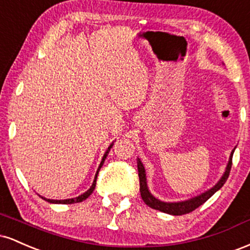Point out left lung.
<instances>
[{"label": "left lung", "mask_w": 250, "mask_h": 250, "mask_svg": "<svg viewBox=\"0 0 250 250\" xmlns=\"http://www.w3.org/2000/svg\"><path fill=\"white\" fill-rule=\"evenodd\" d=\"M233 154H234V150L231 151L230 157H229V162H228V166H227L226 173L223 174V176L221 177V180L214 186L213 188L209 189V190L206 191V193L201 194L200 196L194 197V199L183 201V202H176V203L162 202V201L155 199L153 195L149 193L147 188V181H146L145 168H143V165L141 163V161L137 160V169H139V179H140V193H141L142 200L145 201V203L148 206V207L156 209V210L163 211V213L171 214V215H185V214L190 213V211H193L196 208H199L201 205H203V203H205L208 199H210V197L213 196V195L216 193V191L219 190L223 185H225L227 179H228L229 176V173H230L231 165H233Z\"/></svg>", "instance_id": "left-lung-1"}]
</instances>
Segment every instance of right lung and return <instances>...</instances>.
Listing matches in <instances>:
<instances>
[{
    "label": "right lung",
    "mask_w": 250,
    "mask_h": 250,
    "mask_svg": "<svg viewBox=\"0 0 250 250\" xmlns=\"http://www.w3.org/2000/svg\"><path fill=\"white\" fill-rule=\"evenodd\" d=\"M111 147H113V145H111V146H109L108 150H107V151H105L104 156H103L102 161H101V163H100V167H99V169H97V173H96L95 180H94V183H93V186H91V187H90V189H89V190H87V191H85V193H84V194L80 195V196H79V197H75V199H68V200H49V199H44V197H42V199H43V200H45V201H48V202H50V203H62V205H71V203H77V202H82V201H83V200L88 199V197H89V196H90V195H91V193H93V191H94V189H95V186H96V179H97V174H99L100 169H101V167H102V165H103V162H104L105 157H107V155H108V153H109V150H110V148H111Z\"/></svg>",
    "instance_id": "1"
}]
</instances>
